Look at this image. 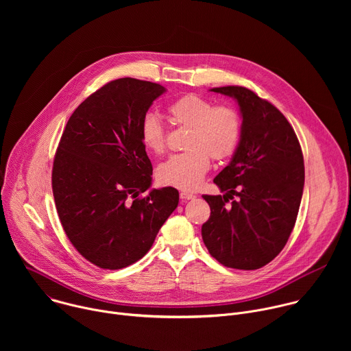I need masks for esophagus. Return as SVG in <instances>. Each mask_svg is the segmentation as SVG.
Listing matches in <instances>:
<instances>
[{
  "label": "esophagus",
  "mask_w": 351,
  "mask_h": 351,
  "mask_svg": "<svg viewBox=\"0 0 351 351\" xmlns=\"http://www.w3.org/2000/svg\"><path fill=\"white\" fill-rule=\"evenodd\" d=\"M195 195L193 193H189V191H182L180 193V199L182 202H186V199H193Z\"/></svg>",
  "instance_id": "esophagus-1"
}]
</instances>
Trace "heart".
Returning a JSON list of instances; mask_svg holds the SVG:
<instances>
[{"label": "heart", "mask_w": 351, "mask_h": 351, "mask_svg": "<svg viewBox=\"0 0 351 351\" xmlns=\"http://www.w3.org/2000/svg\"><path fill=\"white\" fill-rule=\"evenodd\" d=\"M175 125L190 128L187 152L169 157L157 169L158 180L171 187L194 190L202 184L214 160L228 158L234 153L241 136L239 114L228 106H214L207 98L187 94L168 107ZM140 138L147 152L161 154L165 149V129L160 119L147 114L141 119Z\"/></svg>", "instance_id": "1"}]
</instances>
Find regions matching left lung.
Instances as JSON below:
<instances>
[{"instance_id": "1", "label": "left lung", "mask_w": 351, "mask_h": 351, "mask_svg": "<svg viewBox=\"0 0 351 351\" xmlns=\"http://www.w3.org/2000/svg\"><path fill=\"white\" fill-rule=\"evenodd\" d=\"M211 91L236 99L243 122L230 162L214 179L226 193L203 195L211 215L202 236L222 265L258 269L282 252L294 228L304 187L302 147L283 114L254 91L240 86Z\"/></svg>"}]
</instances>
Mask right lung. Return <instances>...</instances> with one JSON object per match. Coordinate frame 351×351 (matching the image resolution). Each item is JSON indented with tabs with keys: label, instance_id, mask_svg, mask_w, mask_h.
<instances>
[{
	"label": "right lung",
	"instance_id": "add662e5",
	"mask_svg": "<svg viewBox=\"0 0 351 351\" xmlns=\"http://www.w3.org/2000/svg\"><path fill=\"white\" fill-rule=\"evenodd\" d=\"M167 88L123 77L75 110L53 167L62 228L77 252L104 269L143 258L179 203L173 187L152 189L153 167L140 138L141 119Z\"/></svg>",
	"mask_w": 351,
	"mask_h": 351
}]
</instances>
